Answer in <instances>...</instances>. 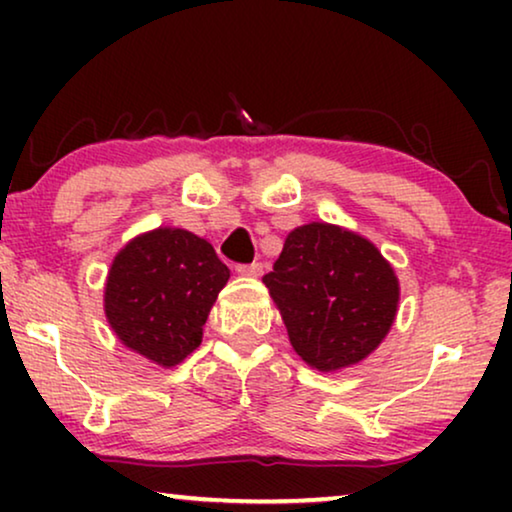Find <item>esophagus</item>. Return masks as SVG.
<instances>
[{
  "label": "esophagus",
  "mask_w": 512,
  "mask_h": 512,
  "mask_svg": "<svg viewBox=\"0 0 512 512\" xmlns=\"http://www.w3.org/2000/svg\"><path fill=\"white\" fill-rule=\"evenodd\" d=\"M237 272H240L242 277H261V275H263V265H261V263L237 265Z\"/></svg>",
  "instance_id": "34e87169"
}]
</instances>
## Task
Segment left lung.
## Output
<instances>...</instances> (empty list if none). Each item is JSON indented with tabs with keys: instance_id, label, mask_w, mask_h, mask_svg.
<instances>
[{
	"instance_id": "obj_1",
	"label": "left lung",
	"mask_w": 512,
	"mask_h": 512,
	"mask_svg": "<svg viewBox=\"0 0 512 512\" xmlns=\"http://www.w3.org/2000/svg\"><path fill=\"white\" fill-rule=\"evenodd\" d=\"M296 354L333 373L375 352L398 310V279L373 242L331 223L291 230L263 277Z\"/></svg>"
}]
</instances>
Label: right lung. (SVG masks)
<instances>
[{
    "label": "right lung",
    "mask_w": 512,
    "mask_h": 512,
    "mask_svg": "<svg viewBox=\"0 0 512 512\" xmlns=\"http://www.w3.org/2000/svg\"><path fill=\"white\" fill-rule=\"evenodd\" d=\"M228 277L207 240L184 228H156L116 254L104 314L125 347L172 368L200 347L202 326Z\"/></svg>",
    "instance_id": "1"
}]
</instances>
